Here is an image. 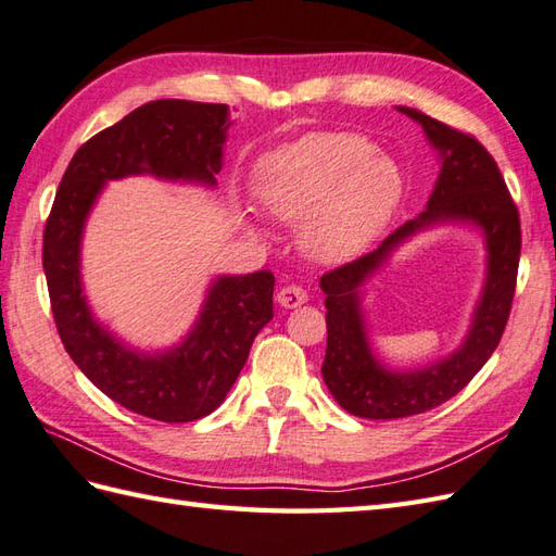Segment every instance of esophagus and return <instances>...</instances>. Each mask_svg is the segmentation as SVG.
I'll return each mask as SVG.
<instances>
[{"label": "esophagus", "instance_id": "esophagus-1", "mask_svg": "<svg viewBox=\"0 0 556 556\" xmlns=\"http://www.w3.org/2000/svg\"><path fill=\"white\" fill-rule=\"evenodd\" d=\"M277 303L281 307H299L303 303H307V291L299 283H287V287H281L277 293Z\"/></svg>", "mask_w": 556, "mask_h": 556}]
</instances>
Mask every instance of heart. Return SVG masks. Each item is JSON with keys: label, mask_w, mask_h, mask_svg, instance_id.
Wrapping results in <instances>:
<instances>
[{"label": "heart", "mask_w": 556, "mask_h": 556, "mask_svg": "<svg viewBox=\"0 0 556 556\" xmlns=\"http://www.w3.org/2000/svg\"><path fill=\"white\" fill-rule=\"evenodd\" d=\"M397 163L359 135H307L257 167V193L283 223H303L317 261H345L381 235L403 201Z\"/></svg>", "instance_id": "1"}]
</instances>
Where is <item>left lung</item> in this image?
I'll list each match as a JSON object with an SVG mask.
<instances>
[{"mask_svg":"<svg viewBox=\"0 0 556 556\" xmlns=\"http://www.w3.org/2000/svg\"><path fill=\"white\" fill-rule=\"evenodd\" d=\"M397 111L417 121L433 149L441 151V175L426 211L397 227L377 251L319 279L321 291L327 293V355L321 377L337 403L363 419L421 415L457 395L479 374L507 327L521 255L519 211L495 159L481 141L415 109L397 106ZM438 222H469L484 231L489 273L472 329L453 356L429 368L386 370L368 348L358 287L400 242Z\"/></svg>","mask_w":556,"mask_h":556,"instance_id":"8db88e82","label":"left lung"}]
</instances>
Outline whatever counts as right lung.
I'll return each instance as SVG.
<instances>
[{"mask_svg": "<svg viewBox=\"0 0 556 556\" xmlns=\"http://www.w3.org/2000/svg\"><path fill=\"white\" fill-rule=\"evenodd\" d=\"M225 103L159 99L135 109L75 151L47 217L42 265L63 348L101 393L167 424L219 407L273 319L275 275L217 277L189 337L165 353L123 345L92 317L80 281L85 219L109 179L153 175L215 185L227 139Z\"/></svg>", "mask_w": 556, "mask_h": 556, "instance_id": "obj_1", "label": "right lung"}]
</instances>
